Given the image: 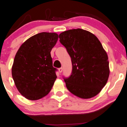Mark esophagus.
I'll list each match as a JSON object with an SVG mask.
<instances>
[{
	"label": "esophagus",
	"mask_w": 127,
	"mask_h": 127,
	"mask_svg": "<svg viewBox=\"0 0 127 127\" xmlns=\"http://www.w3.org/2000/svg\"><path fill=\"white\" fill-rule=\"evenodd\" d=\"M62 71H63V68H62V67H61V68H59V73H61Z\"/></svg>",
	"instance_id": "esophagus-1"
}]
</instances>
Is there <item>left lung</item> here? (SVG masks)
I'll use <instances>...</instances> for the list:
<instances>
[{
  "label": "left lung",
  "mask_w": 127,
  "mask_h": 127,
  "mask_svg": "<svg viewBox=\"0 0 127 127\" xmlns=\"http://www.w3.org/2000/svg\"><path fill=\"white\" fill-rule=\"evenodd\" d=\"M59 38L73 66L70 77H64L67 89L81 98L97 95L110 74L108 56L101 43L95 35L81 29L62 32Z\"/></svg>",
  "instance_id": "8db88e82"
}]
</instances>
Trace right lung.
Here are the masks:
<instances>
[{
	"label": "right lung",
	"mask_w": 127,
	"mask_h": 127,
	"mask_svg": "<svg viewBox=\"0 0 127 127\" xmlns=\"http://www.w3.org/2000/svg\"><path fill=\"white\" fill-rule=\"evenodd\" d=\"M56 33L42 32L28 38L14 57L12 74L26 98L37 100L47 95L57 78L50 52L58 40Z\"/></svg>",
	"instance_id": "add662e5"
}]
</instances>
